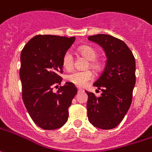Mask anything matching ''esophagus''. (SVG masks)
<instances>
[{
	"label": "esophagus",
	"mask_w": 152,
	"mask_h": 152,
	"mask_svg": "<svg viewBox=\"0 0 152 152\" xmlns=\"http://www.w3.org/2000/svg\"><path fill=\"white\" fill-rule=\"evenodd\" d=\"M77 92H84V90H83V89H81V88H78V89H77Z\"/></svg>",
	"instance_id": "1"
}]
</instances>
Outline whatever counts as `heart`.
Segmentation results:
<instances>
[{
	"label": "heart",
	"instance_id": "heart-1",
	"mask_svg": "<svg viewBox=\"0 0 152 152\" xmlns=\"http://www.w3.org/2000/svg\"><path fill=\"white\" fill-rule=\"evenodd\" d=\"M79 51L81 55L85 56L91 61V65L94 68H97V64L94 60H96L97 57V52L95 49H93L91 46L84 45L79 48ZM62 66L67 70L71 71L74 67V57L71 51H67L62 58ZM94 75L92 71H76L69 74L66 76V81L70 83L74 84L78 87H82L86 86V84L93 79Z\"/></svg>",
	"mask_w": 152,
	"mask_h": 152
}]
</instances>
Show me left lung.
Wrapping results in <instances>:
<instances>
[{"instance_id":"8db88e82","label":"left lung","mask_w":152,"mask_h":152,"mask_svg":"<svg viewBox=\"0 0 152 152\" xmlns=\"http://www.w3.org/2000/svg\"><path fill=\"white\" fill-rule=\"evenodd\" d=\"M88 39L97 43L107 55L105 69L93 83L100 97L86 92L87 116L93 126L102 129L115 128L123 120L132 102L135 85V60L126 44L107 34L89 36Z\"/></svg>"}]
</instances>
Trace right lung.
I'll use <instances>...</instances> for the list:
<instances>
[{"mask_svg": "<svg viewBox=\"0 0 152 152\" xmlns=\"http://www.w3.org/2000/svg\"><path fill=\"white\" fill-rule=\"evenodd\" d=\"M75 37L36 35L24 46L21 53L20 79L24 105L34 122L44 129H55L66 123L71 101L77 93L76 86L66 82L60 85L62 77V58Z\"/></svg>", "mask_w": 152, "mask_h": 152, "instance_id": "add662e5", "label": "right lung"}]
</instances>
